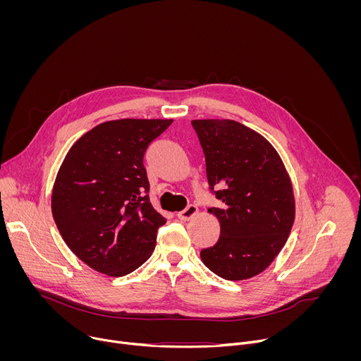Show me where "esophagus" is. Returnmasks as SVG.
<instances>
[{"instance_id": "34e87169", "label": "esophagus", "mask_w": 361, "mask_h": 361, "mask_svg": "<svg viewBox=\"0 0 361 361\" xmlns=\"http://www.w3.org/2000/svg\"><path fill=\"white\" fill-rule=\"evenodd\" d=\"M197 213H198V209L195 207L194 204H190V205H187V207H185L183 212H180V213L177 214V217H178L181 221H188V220H191Z\"/></svg>"}]
</instances>
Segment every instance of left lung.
I'll return each mask as SVG.
<instances>
[{"mask_svg":"<svg viewBox=\"0 0 361 361\" xmlns=\"http://www.w3.org/2000/svg\"><path fill=\"white\" fill-rule=\"evenodd\" d=\"M191 124L210 190L223 201L220 209H209L220 223L219 241L200 257L221 279H251L274 262L291 231L295 201L290 176L276 148L257 131L233 120Z\"/></svg>","mask_w":361,"mask_h":361,"instance_id":"8db88e82","label":"left lung"}]
</instances>
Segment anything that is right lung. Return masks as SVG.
Masks as SVG:
<instances>
[{"label":"right lung","mask_w":361,"mask_h":361,"mask_svg":"<svg viewBox=\"0 0 361 361\" xmlns=\"http://www.w3.org/2000/svg\"><path fill=\"white\" fill-rule=\"evenodd\" d=\"M173 120L106 121L67 152L51 195L57 228L92 270L130 274L154 251L166 219L149 202L142 159L148 144Z\"/></svg>","instance_id":"1"}]
</instances>
